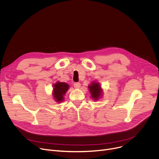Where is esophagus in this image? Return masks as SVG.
<instances>
[{
    "instance_id": "1",
    "label": "esophagus",
    "mask_w": 159,
    "mask_h": 159,
    "mask_svg": "<svg viewBox=\"0 0 159 159\" xmlns=\"http://www.w3.org/2000/svg\"><path fill=\"white\" fill-rule=\"evenodd\" d=\"M74 87L75 89H79L80 87V84L79 82H76L74 84Z\"/></svg>"
}]
</instances>
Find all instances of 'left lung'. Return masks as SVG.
Wrapping results in <instances>:
<instances>
[{
    "instance_id": "8db88e82",
    "label": "left lung",
    "mask_w": 159,
    "mask_h": 159,
    "mask_svg": "<svg viewBox=\"0 0 159 159\" xmlns=\"http://www.w3.org/2000/svg\"><path fill=\"white\" fill-rule=\"evenodd\" d=\"M90 97L94 101H99L102 96V89L100 83L96 81H93L88 86Z\"/></svg>"
}]
</instances>
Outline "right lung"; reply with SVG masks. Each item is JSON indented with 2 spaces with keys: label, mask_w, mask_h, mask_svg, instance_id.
<instances>
[{
  "label": "right lung",
  "mask_w": 159,
  "mask_h": 159,
  "mask_svg": "<svg viewBox=\"0 0 159 159\" xmlns=\"http://www.w3.org/2000/svg\"><path fill=\"white\" fill-rule=\"evenodd\" d=\"M69 85L65 83L57 81L53 85L52 96L57 102H61L63 101L65 94L69 89Z\"/></svg>",
  "instance_id": "obj_1"
}]
</instances>
